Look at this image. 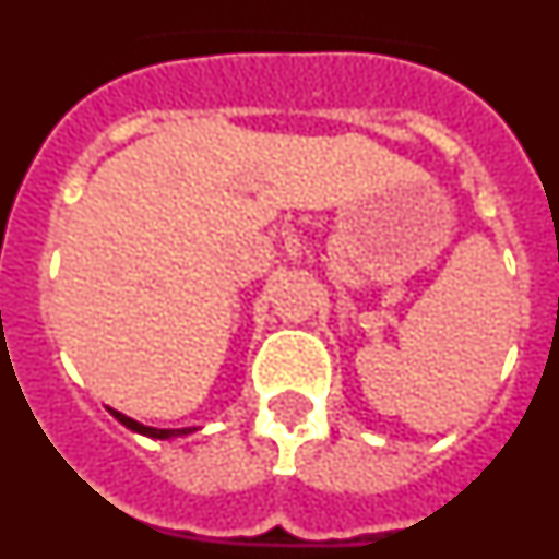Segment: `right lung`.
<instances>
[{
  "label": "right lung",
  "mask_w": 559,
  "mask_h": 559,
  "mask_svg": "<svg viewBox=\"0 0 559 559\" xmlns=\"http://www.w3.org/2000/svg\"><path fill=\"white\" fill-rule=\"evenodd\" d=\"M108 412L114 414V417L120 419L122 426L131 428V431L142 433V437H151V439H173V437H187V433H192L195 428H151V426H142V423H136V419L126 417V414L114 412V408H108Z\"/></svg>",
  "instance_id": "add662e5"
}]
</instances>
